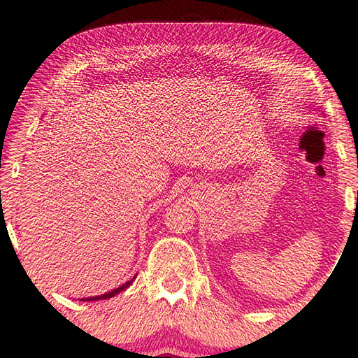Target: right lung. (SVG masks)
Here are the masks:
<instances>
[{
  "mask_svg": "<svg viewBox=\"0 0 358 358\" xmlns=\"http://www.w3.org/2000/svg\"><path fill=\"white\" fill-rule=\"evenodd\" d=\"M134 278H136V275L131 278V280H128V282H125L122 285V287H119V288H115V289H113V291H109V292H105V294H100V296H94V297H84V299H81V301H89V302H92V301H101V299H109V297H114L115 294H119V292H122V291H125L129 285H131L133 282H134Z\"/></svg>",
  "mask_w": 358,
  "mask_h": 358,
  "instance_id": "right-lung-1",
  "label": "right lung"
}]
</instances>
